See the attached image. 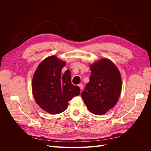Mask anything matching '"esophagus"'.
Wrapping results in <instances>:
<instances>
[{
	"label": "esophagus",
	"instance_id": "1",
	"mask_svg": "<svg viewBox=\"0 0 151 151\" xmlns=\"http://www.w3.org/2000/svg\"><path fill=\"white\" fill-rule=\"evenodd\" d=\"M78 86L79 87V88L81 89V90H83V85L82 84H79V85H78Z\"/></svg>",
	"mask_w": 151,
	"mask_h": 151
}]
</instances>
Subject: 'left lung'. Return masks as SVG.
<instances>
[{
	"instance_id": "obj_1",
	"label": "left lung",
	"mask_w": 151,
	"mask_h": 151,
	"mask_svg": "<svg viewBox=\"0 0 151 151\" xmlns=\"http://www.w3.org/2000/svg\"><path fill=\"white\" fill-rule=\"evenodd\" d=\"M91 76L81 96L89 110L101 115L115 106L122 91L120 73L109 59L103 58L91 65Z\"/></svg>"
}]
</instances>
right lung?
<instances>
[{
  "label": "right lung",
  "mask_w": 151,
  "mask_h": 151,
  "mask_svg": "<svg viewBox=\"0 0 151 151\" xmlns=\"http://www.w3.org/2000/svg\"><path fill=\"white\" fill-rule=\"evenodd\" d=\"M66 64L55 55L41 62L32 81V91L35 101L43 110L52 115L64 111L68 101L80 94V88L71 83L70 72L61 75Z\"/></svg>",
  "instance_id": "right-lung-1"
}]
</instances>
